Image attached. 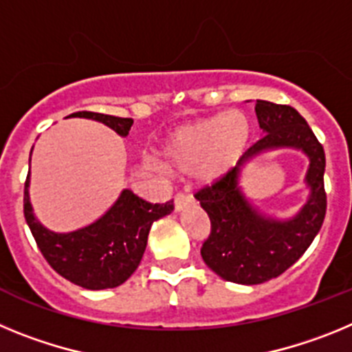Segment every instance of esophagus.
<instances>
[{
  "label": "esophagus",
  "mask_w": 352,
  "mask_h": 352,
  "mask_svg": "<svg viewBox=\"0 0 352 352\" xmlns=\"http://www.w3.org/2000/svg\"><path fill=\"white\" fill-rule=\"evenodd\" d=\"M188 201H190V195L188 194H176L174 195V208L179 211Z\"/></svg>",
  "instance_id": "34e87169"
}]
</instances>
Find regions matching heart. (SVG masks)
Listing matches in <instances>:
<instances>
[{"label":"heart","instance_id":"b5f03b06","mask_svg":"<svg viewBox=\"0 0 352 352\" xmlns=\"http://www.w3.org/2000/svg\"><path fill=\"white\" fill-rule=\"evenodd\" d=\"M248 141L250 125L243 114L204 118L174 130L162 146V160L173 173L195 170L203 182H214L238 164Z\"/></svg>","mask_w":352,"mask_h":352}]
</instances>
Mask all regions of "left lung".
<instances>
[{
  "label": "left lung",
  "mask_w": 352,
  "mask_h": 352,
  "mask_svg": "<svg viewBox=\"0 0 352 352\" xmlns=\"http://www.w3.org/2000/svg\"><path fill=\"white\" fill-rule=\"evenodd\" d=\"M256 114L263 138L252 144L222 178L195 194L211 222L201 256L223 280L256 285L282 275L310 247L326 214L324 148L305 118L291 105L257 100ZM273 147L301 148L311 160L305 181L307 204L291 221L266 219L244 199L237 185L241 167L252 156Z\"/></svg>",
  "instance_id": "1"
}]
</instances>
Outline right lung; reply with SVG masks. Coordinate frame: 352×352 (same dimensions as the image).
<instances>
[{
	"label": "right lung",
	"mask_w": 352,
	"mask_h": 352,
	"mask_svg": "<svg viewBox=\"0 0 352 352\" xmlns=\"http://www.w3.org/2000/svg\"><path fill=\"white\" fill-rule=\"evenodd\" d=\"M70 116L100 121L123 138L129 135L133 123L132 118L91 111H79ZM28 186L30 174L24 183V219L42 256L63 278L91 291L118 287L129 280L142 259L151 223L174 210L173 201L151 204L132 190H123L113 208L91 226L58 234L35 219Z\"/></svg>",
	"instance_id": "1"
}]
</instances>
